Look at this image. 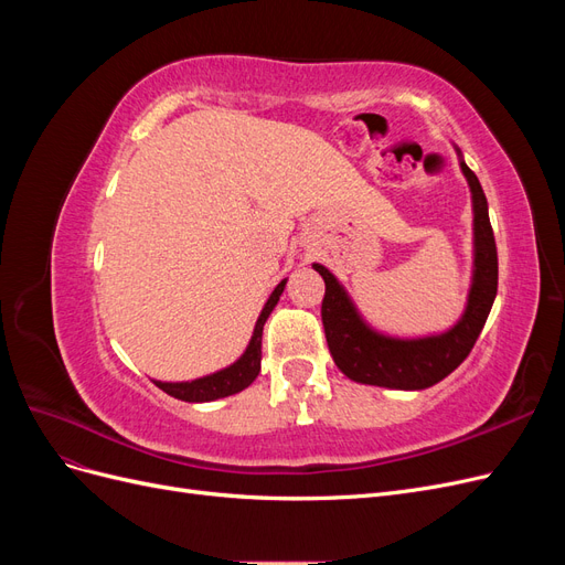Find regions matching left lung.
<instances>
[{"mask_svg":"<svg viewBox=\"0 0 565 565\" xmlns=\"http://www.w3.org/2000/svg\"><path fill=\"white\" fill-rule=\"evenodd\" d=\"M459 167L469 181L473 202V280L467 311L455 328L422 339H396L374 332L355 311L347 289L332 273L313 264L324 280L320 316L330 353L337 367L358 384L403 391L429 388L459 367L483 330L498 295V247H494L483 188L465 160Z\"/></svg>","mask_w":565,"mask_h":565,"instance_id":"8db88e82","label":"left lung"}]
</instances>
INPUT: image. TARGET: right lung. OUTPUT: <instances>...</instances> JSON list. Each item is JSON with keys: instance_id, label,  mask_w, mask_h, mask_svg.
Returning <instances> with one entry per match:
<instances>
[{"instance_id": "right-lung-1", "label": "right lung", "mask_w": 565, "mask_h": 565, "mask_svg": "<svg viewBox=\"0 0 565 565\" xmlns=\"http://www.w3.org/2000/svg\"><path fill=\"white\" fill-rule=\"evenodd\" d=\"M282 280L276 289H273V295L268 297L264 311L254 324V334L249 339V347L247 351L241 355V361H235L233 365H228L226 370H218L214 374H207V377H200L193 382H156L158 388H162L169 396H174L179 401L185 403H207V401H216V398H226L233 396V393L247 388L254 380L256 374L262 370V332H264V322L268 320L270 311L276 309V303L282 295L285 289Z\"/></svg>"}]
</instances>
